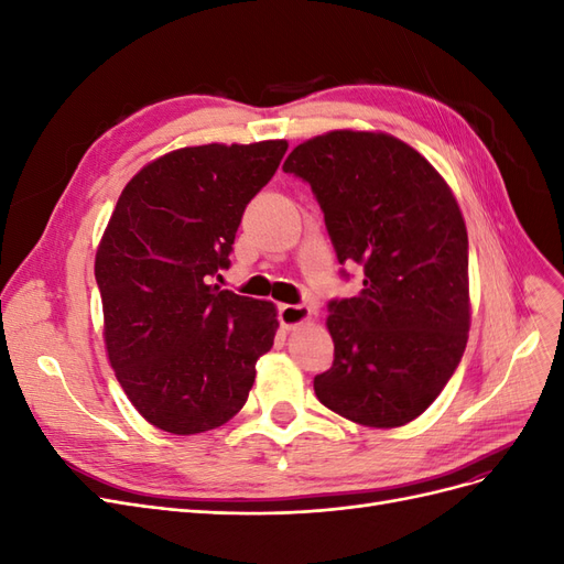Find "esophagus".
<instances>
[{
    "mask_svg": "<svg viewBox=\"0 0 564 564\" xmlns=\"http://www.w3.org/2000/svg\"><path fill=\"white\" fill-rule=\"evenodd\" d=\"M313 317V308L308 305H280V324L284 329H296Z\"/></svg>",
    "mask_w": 564,
    "mask_h": 564,
    "instance_id": "esophagus-1",
    "label": "esophagus"
}]
</instances>
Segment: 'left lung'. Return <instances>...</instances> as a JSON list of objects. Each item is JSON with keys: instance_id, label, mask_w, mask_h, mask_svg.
Returning <instances> with one entry per match:
<instances>
[{"instance_id": "8db88e82", "label": "left lung", "mask_w": 564, "mask_h": 564, "mask_svg": "<svg viewBox=\"0 0 564 564\" xmlns=\"http://www.w3.org/2000/svg\"><path fill=\"white\" fill-rule=\"evenodd\" d=\"M284 172L308 181L338 263L362 292L334 301V365L317 400L352 423L400 429L429 409L468 344V232L447 181L386 131L334 129L303 141Z\"/></svg>"}]
</instances>
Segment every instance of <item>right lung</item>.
Returning a JSON list of instances; mask_svg holds the SVG:
<instances>
[{"label":"right lung","instance_id":"right-lung-1","mask_svg":"<svg viewBox=\"0 0 564 564\" xmlns=\"http://www.w3.org/2000/svg\"><path fill=\"white\" fill-rule=\"evenodd\" d=\"M289 143L187 145L148 162L119 195L96 249L104 340L115 377L148 423L197 435L245 406L278 308L209 284L251 197Z\"/></svg>","mask_w":564,"mask_h":564}]
</instances>
